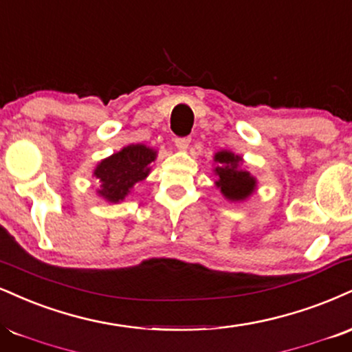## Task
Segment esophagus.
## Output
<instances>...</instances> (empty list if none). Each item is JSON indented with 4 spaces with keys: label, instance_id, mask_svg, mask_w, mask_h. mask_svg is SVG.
Here are the masks:
<instances>
[{
    "label": "esophagus",
    "instance_id": "1",
    "mask_svg": "<svg viewBox=\"0 0 352 352\" xmlns=\"http://www.w3.org/2000/svg\"><path fill=\"white\" fill-rule=\"evenodd\" d=\"M190 141H192L190 138H175V146L179 147L180 151H187L190 146Z\"/></svg>",
    "mask_w": 352,
    "mask_h": 352
}]
</instances>
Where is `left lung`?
<instances>
[{
  "instance_id": "1",
  "label": "left lung",
  "mask_w": 352,
  "mask_h": 352,
  "mask_svg": "<svg viewBox=\"0 0 352 352\" xmlns=\"http://www.w3.org/2000/svg\"><path fill=\"white\" fill-rule=\"evenodd\" d=\"M214 160L219 164L217 167V173L219 177L217 185L221 188V193L228 200H244L254 192L256 179L249 172L241 170V157L228 151H221L214 155Z\"/></svg>"
}]
</instances>
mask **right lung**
Here are the masks:
<instances>
[{
  "mask_svg": "<svg viewBox=\"0 0 352 352\" xmlns=\"http://www.w3.org/2000/svg\"><path fill=\"white\" fill-rule=\"evenodd\" d=\"M155 159V152L142 144L124 147L111 157L101 160L95 175L101 182L98 193L108 201H120L134 184L144 180L149 173V164Z\"/></svg>",
  "mask_w": 352,
  "mask_h": 352,
  "instance_id": "right-lung-1",
  "label": "right lung"
}]
</instances>
